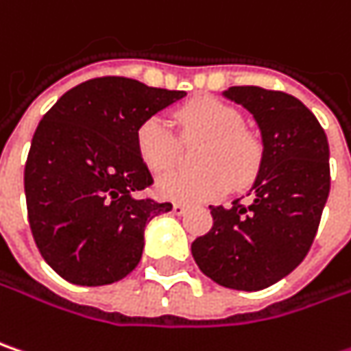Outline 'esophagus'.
Returning <instances> with one entry per match:
<instances>
[{
    "instance_id": "esophagus-1",
    "label": "esophagus",
    "mask_w": 351,
    "mask_h": 351,
    "mask_svg": "<svg viewBox=\"0 0 351 351\" xmlns=\"http://www.w3.org/2000/svg\"><path fill=\"white\" fill-rule=\"evenodd\" d=\"M186 208H189V206H186V204H180V202H175V204H173V213L178 215V217H180V215H184V213H186Z\"/></svg>"
}]
</instances>
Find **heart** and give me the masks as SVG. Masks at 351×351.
<instances>
[{
  "label": "heart",
  "instance_id": "heart-1",
  "mask_svg": "<svg viewBox=\"0 0 351 351\" xmlns=\"http://www.w3.org/2000/svg\"><path fill=\"white\" fill-rule=\"evenodd\" d=\"M184 143L204 141L196 151L198 171H180L158 180V193L180 202H204L226 193L246 189L254 182L262 165V143L242 127L237 107L217 97H200L176 111ZM136 151L145 167L165 175L180 160V141L160 117L145 119L136 129Z\"/></svg>",
  "mask_w": 351,
  "mask_h": 351
}]
</instances>
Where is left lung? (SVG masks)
I'll use <instances>...</instances> for the list:
<instances>
[{
    "instance_id": "8db88e82",
    "label": "left lung",
    "mask_w": 351,
    "mask_h": 351,
    "mask_svg": "<svg viewBox=\"0 0 351 351\" xmlns=\"http://www.w3.org/2000/svg\"><path fill=\"white\" fill-rule=\"evenodd\" d=\"M224 97L254 114L264 153L250 202L210 206L213 226L193 242L202 274L254 292L288 276L306 258L330 195V147L314 113L296 97L230 87Z\"/></svg>"
}]
</instances>
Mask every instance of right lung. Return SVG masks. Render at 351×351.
<instances>
[{
  "mask_svg": "<svg viewBox=\"0 0 351 351\" xmlns=\"http://www.w3.org/2000/svg\"><path fill=\"white\" fill-rule=\"evenodd\" d=\"M184 95L109 75L69 89L43 114L23 186L33 240L61 278L105 286L136 268L147 222L173 208L141 196L155 180L136 129Z\"/></svg>",
  "mask_w": 351,
  "mask_h": 351,
  "instance_id": "1",
  "label": "right lung"
}]
</instances>
